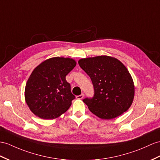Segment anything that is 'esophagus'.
Instances as JSON below:
<instances>
[{"label":"esophagus","instance_id":"1","mask_svg":"<svg viewBox=\"0 0 160 160\" xmlns=\"http://www.w3.org/2000/svg\"><path fill=\"white\" fill-rule=\"evenodd\" d=\"M83 97H84V94H83V93H82V94H81L79 96H77L76 98L77 99H79V100H81V99L83 98Z\"/></svg>","mask_w":160,"mask_h":160}]
</instances>
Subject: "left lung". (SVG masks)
<instances>
[{
    "instance_id": "obj_1",
    "label": "left lung",
    "mask_w": 160,
    "mask_h": 160,
    "mask_svg": "<svg viewBox=\"0 0 160 160\" xmlns=\"http://www.w3.org/2000/svg\"><path fill=\"white\" fill-rule=\"evenodd\" d=\"M80 67L92 81L94 96L85 98L89 110L99 118L111 119L128 110L134 97V84L127 68L115 58H81Z\"/></svg>"
}]
</instances>
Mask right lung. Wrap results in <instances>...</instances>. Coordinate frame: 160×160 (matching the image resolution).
Listing matches in <instances>:
<instances>
[{"instance_id": "add662e5", "label": "right lung", "mask_w": 160, "mask_h": 160, "mask_svg": "<svg viewBox=\"0 0 160 160\" xmlns=\"http://www.w3.org/2000/svg\"><path fill=\"white\" fill-rule=\"evenodd\" d=\"M76 64L72 58L54 57L41 62L33 70L27 81L24 96L35 115L53 119L68 109L75 97L66 76Z\"/></svg>"}]
</instances>
